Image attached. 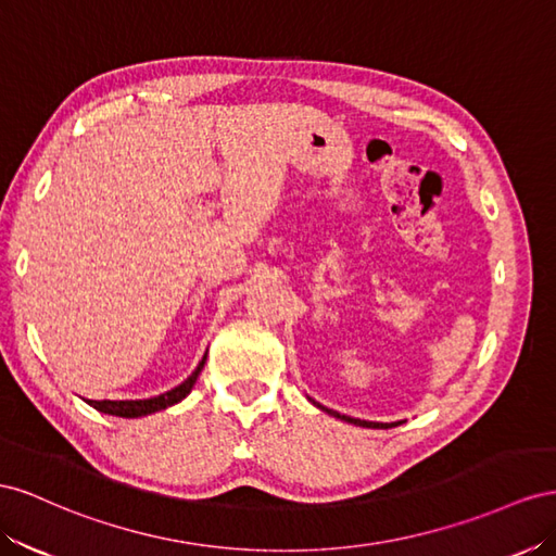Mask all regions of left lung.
Returning a JSON list of instances; mask_svg holds the SVG:
<instances>
[{
  "instance_id": "obj_1",
  "label": "left lung",
  "mask_w": 556,
  "mask_h": 556,
  "mask_svg": "<svg viewBox=\"0 0 556 556\" xmlns=\"http://www.w3.org/2000/svg\"><path fill=\"white\" fill-rule=\"evenodd\" d=\"M316 407H321V409H326L328 415H332V417H338V419H342V421H349V424H356V426H363V428H393V426H399L401 421H393V424H379V421H363V419H354V417H346V415H340V412H332V409H328V407H324V405H319V403H314Z\"/></svg>"
}]
</instances>
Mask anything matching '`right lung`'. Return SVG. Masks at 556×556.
Masks as SVG:
<instances>
[{"label":"right lung","mask_w":556,"mask_h":556,"mask_svg":"<svg viewBox=\"0 0 556 556\" xmlns=\"http://www.w3.org/2000/svg\"><path fill=\"white\" fill-rule=\"evenodd\" d=\"M204 361H207V354L202 356V361L198 363V368L193 370V375H190L188 379H184V382L179 387H174L172 391L167 393H161V395H153V399H147V401H86L90 407H94L98 412H104V415H114V417H125V419H135V417H144V415H153V412H161L174 403L184 401L186 395L190 393V389H193V384L198 382V375L202 372L204 368Z\"/></svg>","instance_id":"obj_1"}]
</instances>
